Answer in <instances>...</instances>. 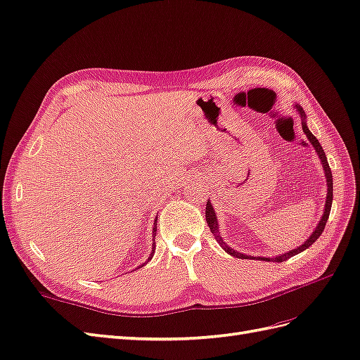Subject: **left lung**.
Here are the masks:
<instances>
[{
    "instance_id": "8db88e82",
    "label": "left lung",
    "mask_w": 360,
    "mask_h": 360,
    "mask_svg": "<svg viewBox=\"0 0 360 360\" xmlns=\"http://www.w3.org/2000/svg\"><path fill=\"white\" fill-rule=\"evenodd\" d=\"M295 107H296L297 113L300 115V118H302V130H304V133L307 135L308 141H310V144L314 147L317 156H319V160H321L322 167H323V172H325V178H327V191H328V193H327V200H325L323 214H322V218H321L319 224H317V227L314 229V231L310 235V238H308L300 247H297V248H295V250H291V252L283 253V255L274 256V257H255V256H248V255H244V253H239V252H236L235 248H231V247H229L227 244H225L224 239H222L221 235H219V225H218V219H216V214H214V210H213V207H212V202H210V200H208L207 207H205V219H207V224H208V229H210V231L214 235L216 240L219 242L221 247L225 250V252H227V253L231 255V256L238 257V259H259V261H266V262H270V261H273V262H283V261H287V259L293 257L295 255H297V253H300V252H304V250H307L308 247L313 245L314 242L317 240V238H319V236L322 235V231H323V229H325V224H327V221H328L330 210H331V204H333V174H331L330 165H328V162H327V156H325V152H323L322 146L319 144V141L316 139V136H314L313 133H311L310 130H308V127H307V116H305L304 108L300 107V105H295Z\"/></svg>"
}]
</instances>
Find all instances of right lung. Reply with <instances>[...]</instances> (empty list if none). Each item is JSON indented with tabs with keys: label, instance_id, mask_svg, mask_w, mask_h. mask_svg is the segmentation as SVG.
<instances>
[{
	"label": "right lung",
	"instance_id": "1",
	"mask_svg": "<svg viewBox=\"0 0 360 360\" xmlns=\"http://www.w3.org/2000/svg\"><path fill=\"white\" fill-rule=\"evenodd\" d=\"M155 236H156V225H155V227H153V240H155ZM155 242H153V244H152V252H150V256H148V261H150V259H152L153 257V255H155Z\"/></svg>",
	"mask_w": 360,
	"mask_h": 360
}]
</instances>
